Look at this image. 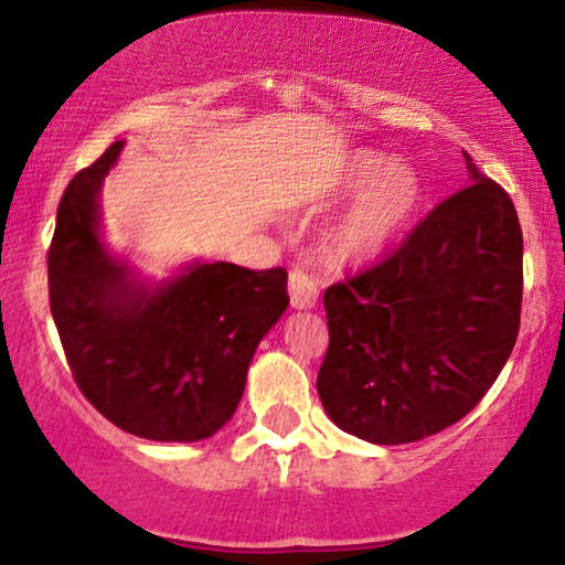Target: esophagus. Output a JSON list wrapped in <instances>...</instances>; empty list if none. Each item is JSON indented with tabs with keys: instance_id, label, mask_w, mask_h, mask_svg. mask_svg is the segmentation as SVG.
Masks as SVG:
<instances>
[{
	"instance_id": "34e87169",
	"label": "esophagus",
	"mask_w": 565,
	"mask_h": 565,
	"mask_svg": "<svg viewBox=\"0 0 565 565\" xmlns=\"http://www.w3.org/2000/svg\"><path fill=\"white\" fill-rule=\"evenodd\" d=\"M290 303L296 308H313L319 300V282L303 265H292L288 275Z\"/></svg>"
}]
</instances>
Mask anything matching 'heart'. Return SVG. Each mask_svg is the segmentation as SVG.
I'll use <instances>...</instances> for the list:
<instances>
[{
  "instance_id": "obj_1",
  "label": "heart",
  "mask_w": 565,
  "mask_h": 565,
  "mask_svg": "<svg viewBox=\"0 0 565 565\" xmlns=\"http://www.w3.org/2000/svg\"><path fill=\"white\" fill-rule=\"evenodd\" d=\"M347 190L360 192L339 226V242L350 254L367 257L383 249L404 228L422 200L414 169L391 164L381 153H360L347 172Z\"/></svg>"
}]
</instances>
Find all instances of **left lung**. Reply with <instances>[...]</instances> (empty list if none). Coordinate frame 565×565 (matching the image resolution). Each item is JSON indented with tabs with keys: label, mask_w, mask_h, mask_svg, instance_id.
<instances>
[{
	"label": "left lung",
	"mask_w": 565,
	"mask_h": 565,
	"mask_svg": "<svg viewBox=\"0 0 565 565\" xmlns=\"http://www.w3.org/2000/svg\"><path fill=\"white\" fill-rule=\"evenodd\" d=\"M398 249L329 285L316 388L339 429L404 445L460 422L514 350L522 228L509 192L478 172Z\"/></svg>",
	"instance_id": "1"
}]
</instances>
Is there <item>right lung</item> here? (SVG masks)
Instances as JSON below:
<instances>
[{"label": "right lung", "mask_w": 565, "mask_h": 565, "mask_svg": "<svg viewBox=\"0 0 565 565\" xmlns=\"http://www.w3.org/2000/svg\"><path fill=\"white\" fill-rule=\"evenodd\" d=\"M115 141L72 177L49 246V298L84 398L115 427L195 443L234 416L259 339L290 298L282 267L203 262L159 288L130 280L99 242L97 195Z\"/></svg>", "instance_id": "add662e5"}]
</instances>
